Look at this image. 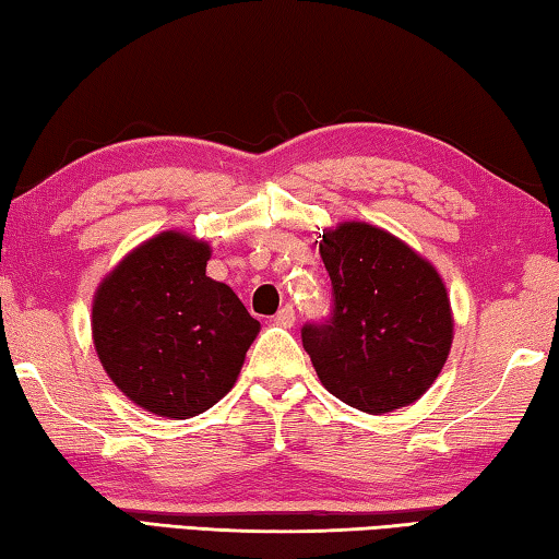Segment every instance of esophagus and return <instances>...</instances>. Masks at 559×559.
<instances>
[{"label":"esophagus","instance_id":"34e87169","mask_svg":"<svg viewBox=\"0 0 559 559\" xmlns=\"http://www.w3.org/2000/svg\"><path fill=\"white\" fill-rule=\"evenodd\" d=\"M273 320H276V323L283 328H290L293 323H296V310H293V306H283Z\"/></svg>","mask_w":559,"mask_h":559}]
</instances>
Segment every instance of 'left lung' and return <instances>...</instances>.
I'll return each instance as SVG.
<instances>
[{
  "label": "left lung",
  "instance_id": "1",
  "mask_svg": "<svg viewBox=\"0 0 559 559\" xmlns=\"http://www.w3.org/2000/svg\"><path fill=\"white\" fill-rule=\"evenodd\" d=\"M320 259L333 283V310L300 330L320 382L367 414L409 406L439 377L453 340L439 271L365 222L325 229Z\"/></svg>",
  "mask_w": 559,
  "mask_h": 559
}]
</instances>
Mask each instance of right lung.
<instances>
[{"label": "right lung", "mask_w": 559, "mask_h": 559, "mask_svg": "<svg viewBox=\"0 0 559 559\" xmlns=\"http://www.w3.org/2000/svg\"><path fill=\"white\" fill-rule=\"evenodd\" d=\"M210 243L163 231L112 269L93 298V345L143 409L189 419L231 390L259 335L239 296L206 276Z\"/></svg>", "instance_id": "1"}]
</instances>
